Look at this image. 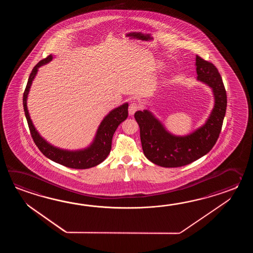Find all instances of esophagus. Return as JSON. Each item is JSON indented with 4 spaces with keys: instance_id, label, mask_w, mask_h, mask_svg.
I'll list each match as a JSON object with an SVG mask.
<instances>
[{
    "instance_id": "esophagus-1",
    "label": "esophagus",
    "mask_w": 253,
    "mask_h": 253,
    "mask_svg": "<svg viewBox=\"0 0 253 253\" xmlns=\"http://www.w3.org/2000/svg\"><path fill=\"white\" fill-rule=\"evenodd\" d=\"M139 108V105L136 102H132L129 105L128 112L130 116L134 115L135 113V111H137Z\"/></svg>"
}]
</instances>
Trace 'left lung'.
<instances>
[{
	"label": "left lung",
	"mask_w": 253,
	"mask_h": 253,
	"mask_svg": "<svg viewBox=\"0 0 253 253\" xmlns=\"http://www.w3.org/2000/svg\"><path fill=\"white\" fill-rule=\"evenodd\" d=\"M195 66L197 80L210 86L214 96V107L205 124L179 136L169 133L149 110L134 113L145 157L159 167H183L196 161L210 152L220 135L227 107L225 87L212 63L196 55Z\"/></svg>",
	"instance_id": "left-lung-1"
}]
</instances>
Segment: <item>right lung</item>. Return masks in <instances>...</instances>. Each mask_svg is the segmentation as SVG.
<instances>
[{
  "label": "right lung",
  "mask_w": 253,
  "mask_h": 253,
  "mask_svg": "<svg viewBox=\"0 0 253 253\" xmlns=\"http://www.w3.org/2000/svg\"><path fill=\"white\" fill-rule=\"evenodd\" d=\"M52 59L53 56L49 55L47 58L42 59L33 68L28 80L27 86L23 93V108L32 137L35 145L38 146L39 149L44 156L59 165L74 169H86L96 167L102 163L109 155L114 133L116 132L119 125L126 120L128 116V104L125 103L119 108H115L104 118L97 128L95 138L88 147L81 150L70 151L60 149L50 145L41 136V134H39L38 131L33 126V121L28 111L27 97L33 80L38 72L39 68L42 65L47 64Z\"/></svg>",
  "instance_id": "right-lung-1"
}]
</instances>
